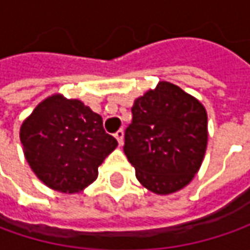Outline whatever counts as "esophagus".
I'll use <instances>...</instances> for the list:
<instances>
[{
    "label": "esophagus",
    "instance_id": "34e87169",
    "mask_svg": "<svg viewBox=\"0 0 250 250\" xmlns=\"http://www.w3.org/2000/svg\"><path fill=\"white\" fill-rule=\"evenodd\" d=\"M114 136H115V139L118 140V143H120V146H121V145L124 143V129L117 130Z\"/></svg>",
    "mask_w": 250,
    "mask_h": 250
}]
</instances>
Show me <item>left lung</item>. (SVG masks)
<instances>
[{"label":"left lung","mask_w":250,"mask_h":250,"mask_svg":"<svg viewBox=\"0 0 250 250\" xmlns=\"http://www.w3.org/2000/svg\"><path fill=\"white\" fill-rule=\"evenodd\" d=\"M124 151L150 192L174 193L193 179L207 147V112L177 84L159 82L138 97Z\"/></svg>","instance_id":"8db88e82"}]
</instances>
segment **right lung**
<instances>
[{
  "instance_id": "1",
  "label": "right lung",
  "mask_w": 250,
  "mask_h": 250,
  "mask_svg": "<svg viewBox=\"0 0 250 250\" xmlns=\"http://www.w3.org/2000/svg\"><path fill=\"white\" fill-rule=\"evenodd\" d=\"M26 161L48 188L63 193L82 190L99 175L118 142L103 128V118L81 100L53 94L21 126Z\"/></svg>"
}]
</instances>
